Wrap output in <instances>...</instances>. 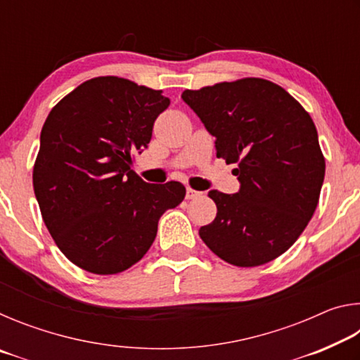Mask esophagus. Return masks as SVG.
I'll return each mask as SVG.
<instances>
[{"mask_svg": "<svg viewBox=\"0 0 360 360\" xmlns=\"http://www.w3.org/2000/svg\"><path fill=\"white\" fill-rule=\"evenodd\" d=\"M200 195H202V192L193 191L192 187H187V191H186V198H187V200H193V198L200 197Z\"/></svg>", "mask_w": 360, "mask_h": 360, "instance_id": "1", "label": "esophagus"}]
</instances>
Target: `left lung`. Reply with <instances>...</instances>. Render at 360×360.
I'll return each instance as SVG.
<instances>
[{
  "label": "left lung",
  "instance_id": "1",
  "mask_svg": "<svg viewBox=\"0 0 360 360\" xmlns=\"http://www.w3.org/2000/svg\"><path fill=\"white\" fill-rule=\"evenodd\" d=\"M182 100L216 136V155L236 163L240 191H211L216 219L200 238L236 266H259L294 245L313 217L326 174L309 114L260 77L184 90Z\"/></svg>",
  "mask_w": 360,
  "mask_h": 360
}]
</instances>
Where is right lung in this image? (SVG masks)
<instances>
[{"label": "right lung", "mask_w": 360, "mask_h": 360, "mask_svg": "<svg viewBox=\"0 0 360 360\" xmlns=\"http://www.w3.org/2000/svg\"><path fill=\"white\" fill-rule=\"evenodd\" d=\"M168 106L162 90L101 76L49 112L33 188L49 233L82 270L115 275L135 265L154 243L160 216L184 200L181 182L148 184L131 169Z\"/></svg>", "instance_id": "add662e5"}]
</instances>
